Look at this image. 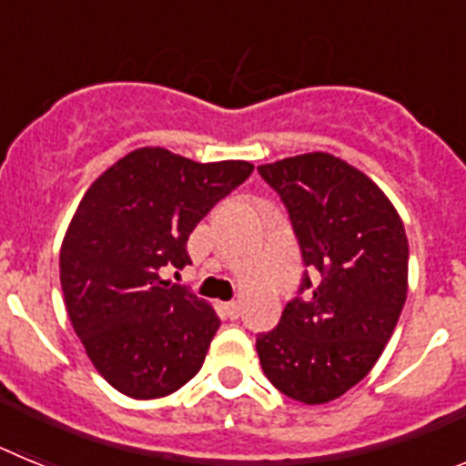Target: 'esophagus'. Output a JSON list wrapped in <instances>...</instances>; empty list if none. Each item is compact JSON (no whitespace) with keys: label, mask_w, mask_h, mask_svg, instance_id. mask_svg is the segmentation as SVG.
Returning <instances> with one entry per match:
<instances>
[{"label":"esophagus","mask_w":466,"mask_h":466,"mask_svg":"<svg viewBox=\"0 0 466 466\" xmlns=\"http://www.w3.org/2000/svg\"><path fill=\"white\" fill-rule=\"evenodd\" d=\"M224 315L228 317V319H238V317H240V303H238V300L224 303Z\"/></svg>","instance_id":"esophagus-1"}]
</instances>
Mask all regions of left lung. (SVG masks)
<instances>
[{"label":"left lung","mask_w":466,"mask_h":466,"mask_svg":"<svg viewBox=\"0 0 466 466\" xmlns=\"http://www.w3.org/2000/svg\"><path fill=\"white\" fill-rule=\"evenodd\" d=\"M258 175L289 212L306 268L279 324L257 336L261 369L279 392L327 403L371 371L409 291V240L376 184L331 154H303Z\"/></svg>","instance_id":"obj_1"}]
</instances>
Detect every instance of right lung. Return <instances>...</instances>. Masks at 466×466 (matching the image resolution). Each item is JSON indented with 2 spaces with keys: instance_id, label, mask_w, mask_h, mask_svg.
I'll return each instance as SVG.
<instances>
[{
  "instance_id": "right-lung-1",
  "label": "right lung",
  "mask_w": 466,
  "mask_h": 466,
  "mask_svg": "<svg viewBox=\"0 0 466 466\" xmlns=\"http://www.w3.org/2000/svg\"><path fill=\"white\" fill-rule=\"evenodd\" d=\"M252 170L144 147L81 198L60 249L65 306L95 369L126 397H166L200 371L219 317L160 268L191 263L198 221Z\"/></svg>"
}]
</instances>
